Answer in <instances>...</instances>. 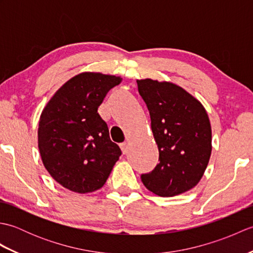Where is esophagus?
<instances>
[{"label":"esophagus","mask_w":253,"mask_h":253,"mask_svg":"<svg viewBox=\"0 0 253 253\" xmlns=\"http://www.w3.org/2000/svg\"><path fill=\"white\" fill-rule=\"evenodd\" d=\"M121 149H122V152L124 154H127L128 151H129V143H128V142L121 143Z\"/></svg>","instance_id":"obj_1"}]
</instances>
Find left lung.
<instances>
[{
  "label": "left lung",
  "mask_w": 253,
  "mask_h": 253,
  "mask_svg": "<svg viewBox=\"0 0 253 253\" xmlns=\"http://www.w3.org/2000/svg\"><path fill=\"white\" fill-rule=\"evenodd\" d=\"M146 102L159 148L160 163L141 175L147 189L160 197H174L195 187L212 151L208 113L196 98L171 83L137 80Z\"/></svg>",
  "instance_id": "8db88e82"
}]
</instances>
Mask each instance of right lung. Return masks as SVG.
Segmentation results:
<instances>
[{"instance_id": "1", "label": "right lung", "mask_w": 253, "mask_h": 253, "mask_svg": "<svg viewBox=\"0 0 253 253\" xmlns=\"http://www.w3.org/2000/svg\"><path fill=\"white\" fill-rule=\"evenodd\" d=\"M121 77L83 73L58 89L42 111L38 147L44 168L58 184L78 193L103 187L122 151L98 113Z\"/></svg>"}]
</instances>
